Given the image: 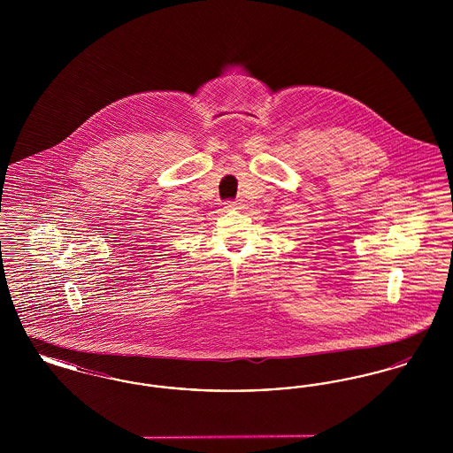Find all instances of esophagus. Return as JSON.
Instances as JSON below:
<instances>
[{"label":"esophagus","instance_id":"obj_1","mask_svg":"<svg viewBox=\"0 0 453 453\" xmlns=\"http://www.w3.org/2000/svg\"><path fill=\"white\" fill-rule=\"evenodd\" d=\"M226 207L227 209H242V202L241 200H229V202H226Z\"/></svg>","mask_w":453,"mask_h":453}]
</instances>
